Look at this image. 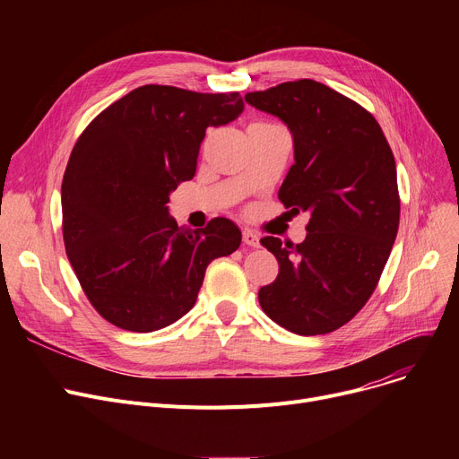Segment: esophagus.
<instances>
[{"label": "esophagus", "instance_id": "esophagus-1", "mask_svg": "<svg viewBox=\"0 0 459 459\" xmlns=\"http://www.w3.org/2000/svg\"><path fill=\"white\" fill-rule=\"evenodd\" d=\"M244 244L249 247H260V238L251 230H244Z\"/></svg>", "mask_w": 459, "mask_h": 459}]
</instances>
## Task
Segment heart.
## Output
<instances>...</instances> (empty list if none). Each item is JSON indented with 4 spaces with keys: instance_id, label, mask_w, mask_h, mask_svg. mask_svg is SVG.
Segmentation results:
<instances>
[{
    "instance_id": "heart-1",
    "label": "heart",
    "mask_w": 459,
    "mask_h": 459,
    "mask_svg": "<svg viewBox=\"0 0 459 459\" xmlns=\"http://www.w3.org/2000/svg\"><path fill=\"white\" fill-rule=\"evenodd\" d=\"M256 125H266V123H256ZM255 126V125H253Z\"/></svg>"
}]
</instances>
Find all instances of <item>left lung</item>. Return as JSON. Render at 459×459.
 I'll use <instances>...</instances> for the list:
<instances>
[{
    "instance_id": "1",
    "label": "left lung",
    "mask_w": 459,
    "mask_h": 459,
    "mask_svg": "<svg viewBox=\"0 0 459 459\" xmlns=\"http://www.w3.org/2000/svg\"><path fill=\"white\" fill-rule=\"evenodd\" d=\"M294 139V165L279 201L310 215L301 244L266 236L279 275L260 288L262 310L296 334H325L365 307L389 260L400 223L396 163L377 120L315 80L247 92Z\"/></svg>"
}]
</instances>
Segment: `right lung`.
Masks as SVG:
<instances>
[{
	"label": "right lung",
	"mask_w": 459,
	"mask_h": 459,
	"mask_svg": "<svg viewBox=\"0 0 459 459\" xmlns=\"http://www.w3.org/2000/svg\"><path fill=\"white\" fill-rule=\"evenodd\" d=\"M242 111L239 92L143 85L80 135L61 186L63 239L85 296L109 324L135 333L175 324L195 305L208 264L242 244L227 217L191 230L167 206L195 177L206 130Z\"/></svg>",
	"instance_id": "1"
}]
</instances>
